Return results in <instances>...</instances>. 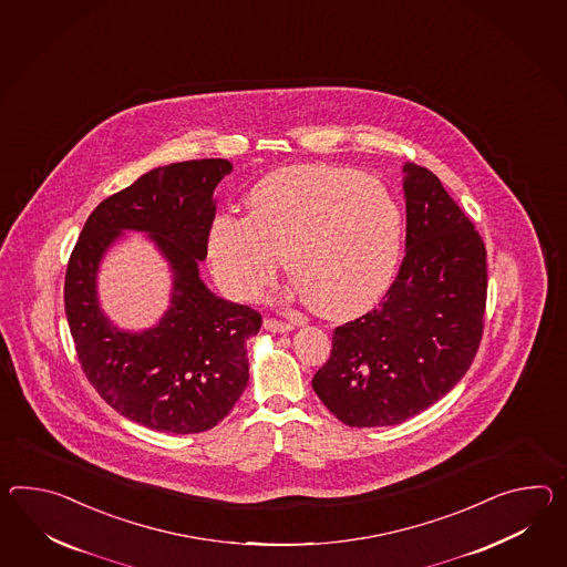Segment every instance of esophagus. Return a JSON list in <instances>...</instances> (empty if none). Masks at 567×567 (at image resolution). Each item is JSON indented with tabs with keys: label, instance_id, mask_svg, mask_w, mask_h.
Listing matches in <instances>:
<instances>
[{
	"label": "esophagus",
	"instance_id": "1",
	"mask_svg": "<svg viewBox=\"0 0 567 567\" xmlns=\"http://www.w3.org/2000/svg\"><path fill=\"white\" fill-rule=\"evenodd\" d=\"M264 328L268 332H290L295 328L292 321H285V319L266 318L264 319Z\"/></svg>",
	"mask_w": 567,
	"mask_h": 567
}]
</instances>
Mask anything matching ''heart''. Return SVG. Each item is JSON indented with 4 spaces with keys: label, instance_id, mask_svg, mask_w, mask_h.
Instances as JSON below:
<instances>
[{
    "label": "heart",
    "instance_id": "1",
    "mask_svg": "<svg viewBox=\"0 0 567 567\" xmlns=\"http://www.w3.org/2000/svg\"><path fill=\"white\" fill-rule=\"evenodd\" d=\"M246 205V217L223 213L208 229L213 275L235 299H260L278 256L323 318H359L391 289L405 215L385 182L348 167H285L256 182Z\"/></svg>",
    "mask_w": 567,
    "mask_h": 567
}]
</instances>
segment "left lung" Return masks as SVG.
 I'll list each match as a JSON object with an SVG mask.
<instances>
[{"label": "left lung", "mask_w": 567, "mask_h": 567, "mask_svg": "<svg viewBox=\"0 0 567 567\" xmlns=\"http://www.w3.org/2000/svg\"><path fill=\"white\" fill-rule=\"evenodd\" d=\"M405 169V256L379 307L338 326L313 391L352 429L393 426L444 398L484 336V239L429 167Z\"/></svg>", "instance_id": "obj_1"}]
</instances>
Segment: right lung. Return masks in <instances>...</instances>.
Segmentation results:
<instances>
[{"label":"right lung","instance_id":"obj_1","mask_svg":"<svg viewBox=\"0 0 567 567\" xmlns=\"http://www.w3.org/2000/svg\"><path fill=\"white\" fill-rule=\"evenodd\" d=\"M231 169L227 159H193L147 172L92 210L71 251L63 299L83 374L112 410L147 429H215L248 385L246 340L262 316L215 297L198 278L213 193ZM123 228L152 233L177 278L173 307L150 333H118L96 307V264Z\"/></svg>","mask_w":567,"mask_h":567}]
</instances>
